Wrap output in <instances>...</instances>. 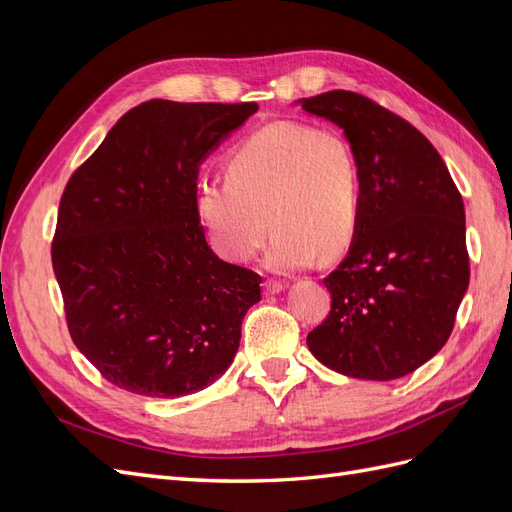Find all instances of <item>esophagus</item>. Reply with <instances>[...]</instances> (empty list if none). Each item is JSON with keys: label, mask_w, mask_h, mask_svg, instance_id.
<instances>
[{"label": "esophagus", "mask_w": 512, "mask_h": 512, "mask_svg": "<svg viewBox=\"0 0 512 512\" xmlns=\"http://www.w3.org/2000/svg\"><path fill=\"white\" fill-rule=\"evenodd\" d=\"M262 290H265V294H277L284 290V284L277 282V280H265L262 282Z\"/></svg>", "instance_id": "1"}]
</instances>
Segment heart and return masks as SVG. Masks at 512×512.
Listing matches in <instances>:
<instances>
[{
    "instance_id": "1",
    "label": "heart",
    "mask_w": 512,
    "mask_h": 512,
    "mask_svg": "<svg viewBox=\"0 0 512 512\" xmlns=\"http://www.w3.org/2000/svg\"><path fill=\"white\" fill-rule=\"evenodd\" d=\"M196 215L215 252L247 262L275 228L267 265L290 271L348 252L363 220V173L348 138L297 121L247 136L226 160V181L196 190Z\"/></svg>"
}]
</instances>
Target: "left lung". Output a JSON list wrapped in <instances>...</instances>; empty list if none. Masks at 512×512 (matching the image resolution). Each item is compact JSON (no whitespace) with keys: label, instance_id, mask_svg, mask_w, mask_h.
<instances>
[{"label":"left lung","instance_id":"obj_1","mask_svg":"<svg viewBox=\"0 0 512 512\" xmlns=\"http://www.w3.org/2000/svg\"><path fill=\"white\" fill-rule=\"evenodd\" d=\"M301 106L344 130L363 173L361 228L324 277L331 312L307 348L350 378H401L446 344L470 284L461 194L436 147L389 108L344 89Z\"/></svg>","mask_w":512,"mask_h":512}]
</instances>
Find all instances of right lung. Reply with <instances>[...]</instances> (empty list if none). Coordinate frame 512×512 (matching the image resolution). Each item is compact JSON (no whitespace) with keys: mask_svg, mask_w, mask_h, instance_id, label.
<instances>
[{"mask_svg":"<svg viewBox=\"0 0 512 512\" xmlns=\"http://www.w3.org/2000/svg\"><path fill=\"white\" fill-rule=\"evenodd\" d=\"M256 111L143 102L66 183L51 260L68 331L123 391L190 395L235 359L262 280L213 254L194 200L200 162Z\"/></svg>","mask_w":512,"mask_h":512,"instance_id":"right-lung-1","label":"right lung"}]
</instances>
